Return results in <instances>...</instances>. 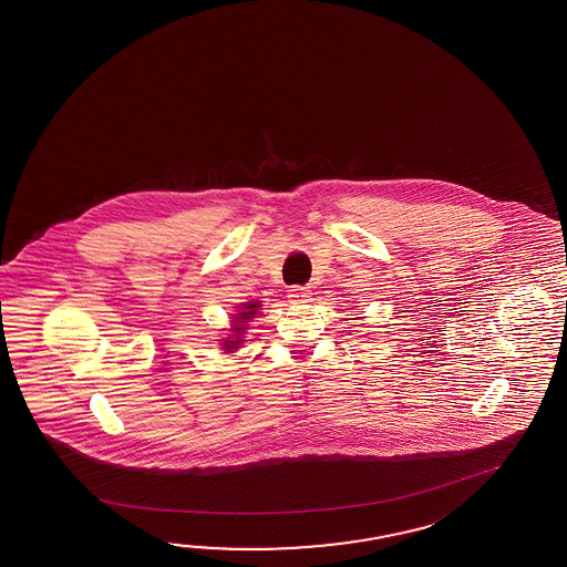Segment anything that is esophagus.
I'll return each mask as SVG.
<instances>
[{
	"label": "esophagus",
	"mask_w": 567,
	"mask_h": 567,
	"mask_svg": "<svg viewBox=\"0 0 567 567\" xmlns=\"http://www.w3.org/2000/svg\"><path fill=\"white\" fill-rule=\"evenodd\" d=\"M310 292L309 287H290L289 289V299L290 302H295V305H300V302H309L310 300Z\"/></svg>",
	"instance_id": "esophagus-1"
}]
</instances>
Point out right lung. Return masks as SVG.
<instances>
[{"label":"right lung","mask_w":567,"mask_h":567,"mask_svg":"<svg viewBox=\"0 0 567 567\" xmlns=\"http://www.w3.org/2000/svg\"><path fill=\"white\" fill-rule=\"evenodd\" d=\"M255 309H257V305H255V302H248V305H246L245 312H240V315H238V317H240V321L246 322L248 319H252ZM245 324H235V329H233V331L236 332V339L235 341H225L226 351H233V349H236V347L243 342L240 341V332L245 331Z\"/></svg>","instance_id":"right-lung-1"}]
</instances>
